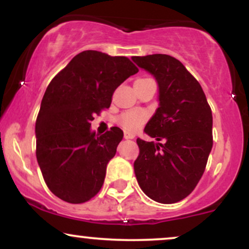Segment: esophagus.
Here are the masks:
<instances>
[{
  "label": "esophagus",
  "instance_id": "1",
  "mask_svg": "<svg viewBox=\"0 0 249 249\" xmlns=\"http://www.w3.org/2000/svg\"><path fill=\"white\" fill-rule=\"evenodd\" d=\"M124 138L125 139H133L134 138V134L130 133V132H125L124 133Z\"/></svg>",
  "mask_w": 249,
  "mask_h": 249
}]
</instances>
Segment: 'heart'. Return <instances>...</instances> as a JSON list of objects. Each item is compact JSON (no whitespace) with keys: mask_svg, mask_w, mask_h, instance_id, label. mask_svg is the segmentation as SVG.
<instances>
[{"mask_svg":"<svg viewBox=\"0 0 249 249\" xmlns=\"http://www.w3.org/2000/svg\"><path fill=\"white\" fill-rule=\"evenodd\" d=\"M147 115L142 111H127L118 118V123L122 127L127 131H136L146 121Z\"/></svg>","mask_w":249,"mask_h":249,"instance_id":"1","label":"heart"}]
</instances>
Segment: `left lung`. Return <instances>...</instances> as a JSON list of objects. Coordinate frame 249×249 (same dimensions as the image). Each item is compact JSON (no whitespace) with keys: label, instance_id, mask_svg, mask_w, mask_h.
Wrapping results in <instances>:
<instances>
[{"label":"left lung","instance_id":"obj_1","mask_svg":"<svg viewBox=\"0 0 249 249\" xmlns=\"http://www.w3.org/2000/svg\"><path fill=\"white\" fill-rule=\"evenodd\" d=\"M132 61L159 88V107L144 128L158 142L137 139L134 173L148 198L174 204L186 198L204 174L213 146L212 111L201 85L177 58L154 53Z\"/></svg>","mask_w":249,"mask_h":249}]
</instances>
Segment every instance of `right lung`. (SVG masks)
Wrapping results in <instances>:
<instances>
[{
  "label": "right lung",
  "mask_w": 249,
  "mask_h": 249,
  "mask_svg": "<svg viewBox=\"0 0 249 249\" xmlns=\"http://www.w3.org/2000/svg\"><path fill=\"white\" fill-rule=\"evenodd\" d=\"M138 68L127 57L96 50L78 53L53 77L36 119V157L49 190L70 204L89 201L104 182L123 131H91L93 116L108 108L115 90Z\"/></svg>",
  "instance_id": "add662e5"
}]
</instances>
